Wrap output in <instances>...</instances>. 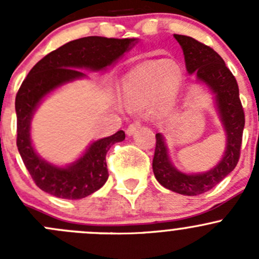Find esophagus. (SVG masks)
<instances>
[{
    "mask_svg": "<svg viewBox=\"0 0 259 259\" xmlns=\"http://www.w3.org/2000/svg\"><path fill=\"white\" fill-rule=\"evenodd\" d=\"M139 127H140V121H134V122H132V124H130L129 126L126 127V134L130 137V135L134 134V133L137 132L138 129H139Z\"/></svg>",
    "mask_w": 259,
    "mask_h": 259,
    "instance_id": "34e87169",
    "label": "esophagus"
}]
</instances>
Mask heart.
<instances>
[{"label":"heart","mask_w":259,"mask_h":259,"mask_svg":"<svg viewBox=\"0 0 259 259\" xmlns=\"http://www.w3.org/2000/svg\"><path fill=\"white\" fill-rule=\"evenodd\" d=\"M182 82V70L177 64L168 60L144 62L122 80V101L129 108H143L153 100L169 106L178 98Z\"/></svg>","instance_id":"obj_1"}]
</instances>
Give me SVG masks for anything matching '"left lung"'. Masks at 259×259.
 <instances>
[{
    "instance_id": "left-lung-1",
    "label": "left lung",
    "mask_w": 259,
    "mask_h": 259,
    "mask_svg": "<svg viewBox=\"0 0 259 259\" xmlns=\"http://www.w3.org/2000/svg\"><path fill=\"white\" fill-rule=\"evenodd\" d=\"M174 37L182 46L188 72L197 75V80L214 94L217 111L226 130L227 145L223 158L210 170L185 174L171 164L165 139L158 133L153 171L156 180L166 189L183 195H198L215 187L236 168L241 155L244 111L239 99L238 83L223 59L213 49L195 38L184 35H174Z\"/></svg>"
}]
</instances>
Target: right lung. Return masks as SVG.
<instances>
[{"instance_id": "1", "label": "right lung", "mask_w": 259, "mask_h": 259, "mask_svg": "<svg viewBox=\"0 0 259 259\" xmlns=\"http://www.w3.org/2000/svg\"><path fill=\"white\" fill-rule=\"evenodd\" d=\"M137 38L89 36L70 41L41 59L21 83L15 101L17 115V148L23 164L40 189L62 199H81L100 189L109 178L106 153L125 139L114 135L91 143L76 161L57 166L37 155L31 140V120L46 95L60 86L86 77L77 69L105 70L134 46Z\"/></svg>"}]
</instances>
